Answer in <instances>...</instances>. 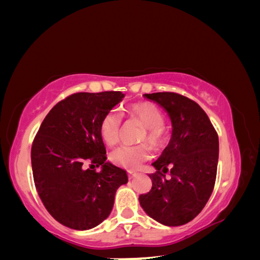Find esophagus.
I'll return each instance as SVG.
<instances>
[{
    "label": "esophagus",
    "instance_id": "obj_1",
    "mask_svg": "<svg viewBox=\"0 0 260 260\" xmlns=\"http://www.w3.org/2000/svg\"><path fill=\"white\" fill-rule=\"evenodd\" d=\"M136 177H138V174L134 173V172H131V171H128V178H129V180H134Z\"/></svg>",
    "mask_w": 260,
    "mask_h": 260
}]
</instances>
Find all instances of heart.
Returning <instances> with one entry per match:
<instances>
[{"mask_svg":"<svg viewBox=\"0 0 260 260\" xmlns=\"http://www.w3.org/2000/svg\"><path fill=\"white\" fill-rule=\"evenodd\" d=\"M127 116L138 119L144 126V131L141 136L142 141H148L149 143L156 147H160L166 141V131L162 126L164 114L157 105L143 102L136 103L127 107L125 110ZM121 119L117 111L111 110L103 116L100 121L99 132L103 142L108 146H112L117 142L119 134ZM151 158V150L147 144L139 146H121L114 149L110 155V159L114 165L122 169L135 171L139 170L144 161Z\"/></svg>","mask_w":260,"mask_h":260,"instance_id":"obj_1","label":"heart"}]
</instances>
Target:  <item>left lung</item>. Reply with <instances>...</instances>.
<instances>
[{"mask_svg": "<svg viewBox=\"0 0 260 260\" xmlns=\"http://www.w3.org/2000/svg\"><path fill=\"white\" fill-rule=\"evenodd\" d=\"M165 110L172 122L170 143L150 174L151 190L140 195L149 217L165 226H181L199 214L213 191L219 140L208 114L199 104L175 93L144 94ZM170 168L171 178L165 173Z\"/></svg>", "mask_w": 260, "mask_h": 260, "instance_id": "8db88e82", "label": "left lung"}]
</instances>
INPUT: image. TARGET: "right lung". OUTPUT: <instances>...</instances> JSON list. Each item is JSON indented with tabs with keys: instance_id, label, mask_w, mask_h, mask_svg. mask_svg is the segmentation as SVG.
<instances>
[{
	"instance_id": "1",
	"label": "right lung",
	"mask_w": 260,
	"mask_h": 260,
	"mask_svg": "<svg viewBox=\"0 0 260 260\" xmlns=\"http://www.w3.org/2000/svg\"><path fill=\"white\" fill-rule=\"evenodd\" d=\"M121 91L77 93L57 103L33 141L34 183L54 219L71 230L87 231L111 213L126 171L107 161L100 121L124 99ZM86 162L102 166L101 173Z\"/></svg>"
}]
</instances>
